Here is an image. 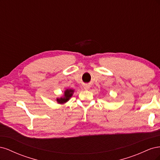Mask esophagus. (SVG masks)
<instances>
[{
  "mask_svg": "<svg viewBox=\"0 0 160 160\" xmlns=\"http://www.w3.org/2000/svg\"><path fill=\"white\" fill-rule=\"evenodd\" d=\"M90 88V86L89 85H84V89H89Z\"/></svg>",
  "mask_w": 160,
  "mask_h": 160,
  "instance_id": "34e87169",
  "label": "esophagus"
}]
</instances>
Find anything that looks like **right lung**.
I'll return each instance as SVG.
<instances>
[{
  "instance_id": "add662e5",
  "label": "right lung",
  "mask_w": 160,
  "mask_h": 160,
  "mask_svg": "<svg viewBox=\"0 0 160 160\" xmlns=\"http://www.w3.org/2000/svg\"><path fill=\"white\" fill-rule=\"evenodd\" d=\"M73 90L72 89H67L65 91V95L63 98H58L57 99V101L59 103H64L65 102H67L68 101L71 97L72 96V93H73Z\"/></svg>"
}]
</instances>
